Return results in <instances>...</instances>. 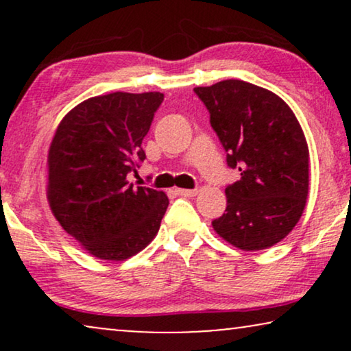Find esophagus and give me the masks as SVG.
Instances as JSON below:
<instances>
[{"label": "esophagus", "mask_w": 351, "mask_h": 351, "mask_svg": "<svg viewBox=\"0 0 351 351\" xmlns=\"http://www.w3.org/2000/svg\"><path fill=\"white\" fill-rule=\"evenodd\" d=\"M177 195L180 196H195L196 193H198V190H189V189H177L176 190Z\"/></svg>", "instance_id": "1"}]
</instances>
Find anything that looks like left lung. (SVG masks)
I'll return each instance as SVG.
<instances>
[{"label": "left lung", "instance_id": "obj_1", "mask_svg": "<svg viewBox=\"0 0 351 351\" xmlns=\"http://www.w3.org/2000/svg\"><path fill=\"white\" fill-rule=\"evenodd\" d=\"M210 126L241 177L225 189L215 233L243 251L275 246L292 232L308 196V145L295 114L271 90L241 80L195 88Z\"/></svg>", "mask_w": 351, "mask_h": 351}]
</instances>
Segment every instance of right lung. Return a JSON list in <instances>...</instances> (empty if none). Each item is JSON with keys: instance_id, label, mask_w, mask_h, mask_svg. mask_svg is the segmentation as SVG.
Segmentation results:
<instances>
[{"instance_id": "1", "label": "right lung", "mask_w": 351, "mask_h": 351, "mask_svg": "<svg viewBox=\"0 0 351 351\" xmlns=\"http://www.w3.org/2000/svg\"><path fill=\"white\" fill-rule=\"evenodd\" d=\"M165 95L112 93L76 105L47 153V201L62 228L102 261H126L160 230L169 199L136 186L129 172L145 160L142 141Z\"/></svg>"}]
</instances>
